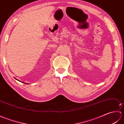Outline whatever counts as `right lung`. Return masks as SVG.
I'll use <instances>...</instances> for the list:
<instances>
[{"label":"right lung","instance_id":"right-lung-1","mask_svg":"<svg viewBox=\"0 0 124 124\" xmlns=\"http://www.w3.org/2000/svg\"><path fill=\"white\" fill-rule=\"evenodd\" d=\"M16 79V78H15ZM17 80H18V81H19V80H17V79H16ZM24 84H26V83H24Z\"/></svg>","mask_w":124,"mask_h":124}]
</instances>
